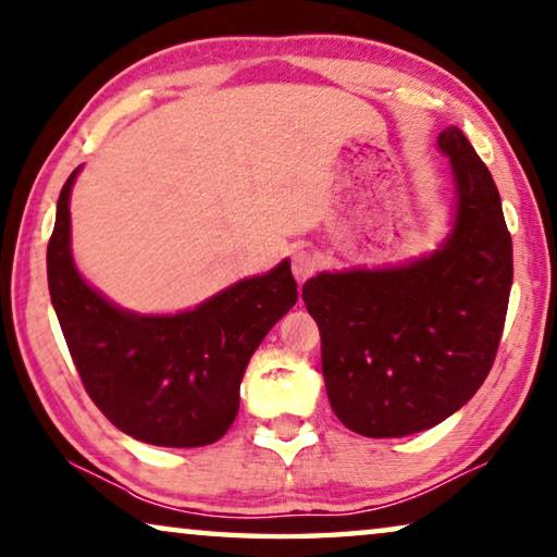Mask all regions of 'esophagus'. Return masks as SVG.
<instances>
[{"mask_svg": "<svg viewBox=\"0 0 557 557\" xmlns=\"http://www.w3.org/2000/svg\"><path fill=\"white\" fill-rule=\"evenodd\" d=\"M317 269H319L317 256L309 253V251H296V253H294L292 271H294V276H296L298 284H304L306 278L313 276V273H317Z\"/></svg>", "mask_w": 557, "mask_h": 557, "instance_id": "esophagus-1", "label": "esophagus"}]
</instances>
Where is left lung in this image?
Returning <instances> with one entry per match:
<instances>
[{
    "mask_svg": "<svg viewBox=\"0 0 557 557\" xmlns=\"http://www.w3.org/2000/svg\"><path fill=\"white\" fill-rule=\"evenodd\" d=\"M437 145L457 193L445 244L405 265L319 273L301 292L334 414L364 437L445 422L485 382L503 336L512 238L497 185L459 127Z\"/></svg>",
    "mask_w": 557,
    "mask_h": 557,
    "instance_id": "left-lung-1",
    "label": "left lung"
}]
</instances>
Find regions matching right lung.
<instances>
[{
	"label": "right lung",
	"instance_id": "obj_1",
	"mask_svg": "<svg viewBox=\"0 0 557 557\" xmlns=\"http://www.w3.org/2000/svg\"><path fill=\"white\" fill-rule=\"evenodd\" d=\"M77 173L58 200L47 284L79 379L120 432L158 447L211 445L238 414L248 359L296 304L292 263L281 261L173 317L120 309L72 261L70 193Z\"/></svg>",
	"mask_w": 557,
	"mask_h": 557
}]
</instances>
